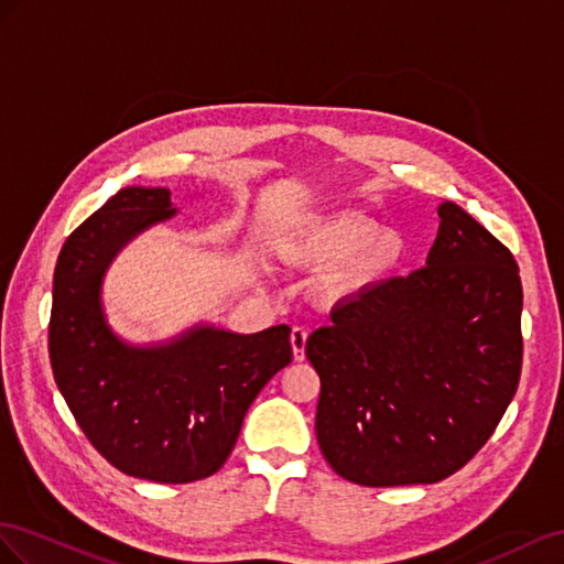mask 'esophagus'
Returning a JSON list of instances; mask_svg holds the SVG:
<instances>
[{"instance_id": "esophagus-1", "label": "esophagus", "mask_w": 564, "mask_h": 564, "mask_svg": "<svg viewBox=\"0 0 564 564\" xmlns=\"http://www.w3.org/2000/svg\"><path fill=\"white\" fill-rule=\"evenodd\" d=\"M291 345H293V357L295 361H304V347H307V330L293 328L291 330Z\"/></svg>"}]
</instances>
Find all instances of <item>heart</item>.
I'll list each match as a JSON object with an SVG mask.
<instances>
[{
	"mask_svg": "<svg viewBox=\"0 0 564 564\" xmlns=\"http://www.w3.org/2000/svg\"><path fill=\"white\" fill-rule=\"evenodd\" d=\"M404 238L361 215L307 219L297 224L285 243V254L293 262H347L340 276L345 291H364V288L390 276L404 260Z\"/></svg>",
	"mask_w": 564,
	"mask_h": 564,
	"instance_id": "heart-1",
	"label": "heart"
}]
</instances>
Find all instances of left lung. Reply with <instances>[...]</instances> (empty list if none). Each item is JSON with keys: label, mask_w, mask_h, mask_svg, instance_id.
Segmentation results:
<instances>
[{"label": "left lung", "mask_w": 564, "mask_h": 564, "mask_svg": "<svg viewBox=\"0 0 564 564\" xmlns=\"http://www.w3.org/2000/svg\"><path fill=\"white\" fill-rule=\"evenodd\" d=\"M425 267L337 302L304 351L321 378L316 440L364 487L434 485L491 437L522 371L510 250L446 200Z\"/></svg>", "instance_id": "8db88e82"}]
</instances>
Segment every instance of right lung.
Segmentation results:
<instances>
[{"mask_svg": "<svg viewBox=\"0 0 564 564\" xmlns=\"http://www.w3.org/2000/svg\"><path fill=\"white\" fill-rule=\"evenodd\" d=\"M174 215L160 186H127L106 200L61 248L50 321L54 380L77 425L120 473L160 485L215 475L254 397L293 359L285 324L252 335L198 324L155 345H132L108 326L110 262Z\"/></svg>", "mask_w": 564, "mask_h": 564, "instance_id": "right-lung-1", "label": "right lung"}]
</instances>
